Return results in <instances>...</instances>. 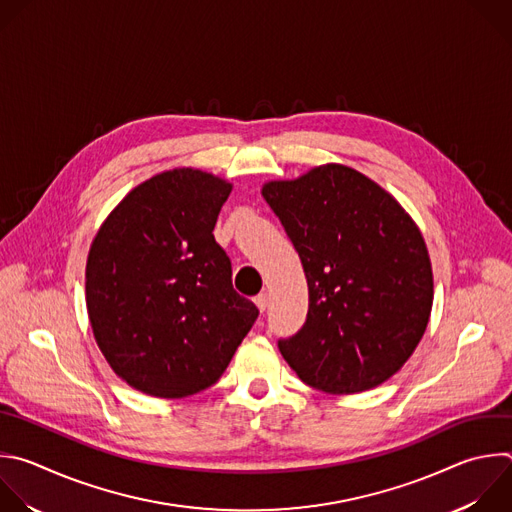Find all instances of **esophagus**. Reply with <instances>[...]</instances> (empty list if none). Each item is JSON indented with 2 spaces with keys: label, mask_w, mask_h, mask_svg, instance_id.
Returning <instances> with one entry per match:
<instances>
[{
  "label": "esophagus",
  "mask_w": 512,
  "mask_h": 512,
  "mask_svg": "<svg viewBox=\"0 0 512 512\" xmlns=\"http://www.w3.org/2000/svg\"><path fill=\"white\" fill-rule=\"evenodd\" d=\"M255 305L259 307V311H265L267 305H269V295H267V293H259V295L255 297Z\"/></svg>",
  "instance_id": "esophagus-1"
}]
</instances>
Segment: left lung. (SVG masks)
Here are the masks:
<instances>
[{"label": "left lung", "mask_w": 512, "mask_h": 512, "mask_svg": "<svg viewBox=\"0 0 512 512\" xmlns=\"http://www.w3.org/2000/svg\"><path fill=\"white\" fill-rule=\"evenodd\" d=\"M263 199L299 253L309 311L279 352L325 394H358L390 380L418 348L434 299L424 237L406 209L360 170L327 162Z\"/></svg>", "instance_id": "obj_1"}]
</instances>
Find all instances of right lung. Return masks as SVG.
Segmentation results:
<instances>
[{"mask_svg": "<svg viewBox=\"0 0 512 512\" xmlns=\"http://www.w3.org/2000/svg\"><path fill=\"white\" fill-rule=\"evenodd\" d=\"M233 185L164 170L100 225L86 261V307L114 374L154 398H187L227 370L259 309L231 283L213 229Z\"/></svg>", "mask_w": 512, "mask_h": 512, "instance_id": "obj_1", "label": "right lung"}]
</instances>
